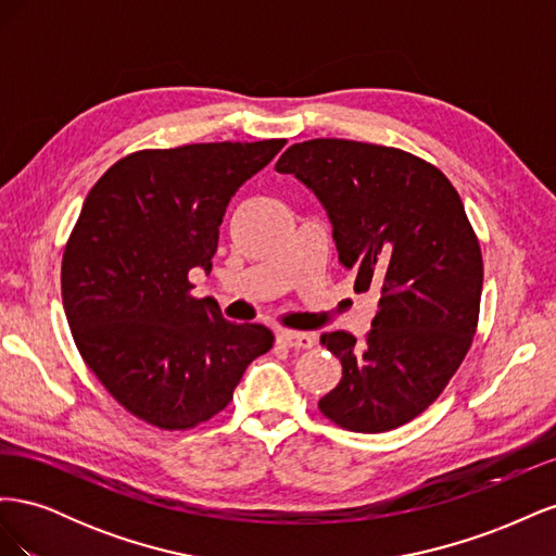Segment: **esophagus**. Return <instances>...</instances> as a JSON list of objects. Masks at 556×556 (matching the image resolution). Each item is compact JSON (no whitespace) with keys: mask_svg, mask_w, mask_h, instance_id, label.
<instances>
[{"mask_svg":"<svg viewBox=\"0 0 556 556\" xmlns=\"http://www.w3.org/2000/svg\"><path fill=\"white\" fill-rule=\"evenodd\" d=\"M276 341L285 348H296V350H308L315 345V336L306 331H278Z\"/></svg>","mask_w":556,"mask_h":556,"instance_id":"obj_1","label":"esophagus"}]
</instances>
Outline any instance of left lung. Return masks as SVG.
Masks as SVG:
<instances>
[{"label":"left lung","mask_w":556,"mask_h":556,"mask_svg":"<svg viewBox=\"0 0 556 556\" xmlns=\"http://www.w3.org/2000/svg\"><path fill=\"white\" fill-rule=\"evenodd\" d=\"M276 172L323 201L355 290L380 292L362 343L348 331L319 339L343 364L319 410L357 433L410 422L443 394L478 331L484 268L459 192L422 157L348 139L294 143Z\"/></svg>","instance_id":"obj_1"}]
</instances>
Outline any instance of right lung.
<instances>
[{"mask_svg":"<svg viewBox=\"0 0 556 556\" xmlns=\"http://www.w3.org/2000/svg\"><path fill=\"white\" fill-rule=\"evenodd\" d=\"M285 139L146 148L94 182L62 255V304L74 343L106 392L164 431L208 422L252 359L271 350L262 325L227 323L192 296L211 268L231 197Z\"/></svg>","mask_w":556,"mask_h":556,"instance_id":"1","label":"right lung"}]
</instances>
